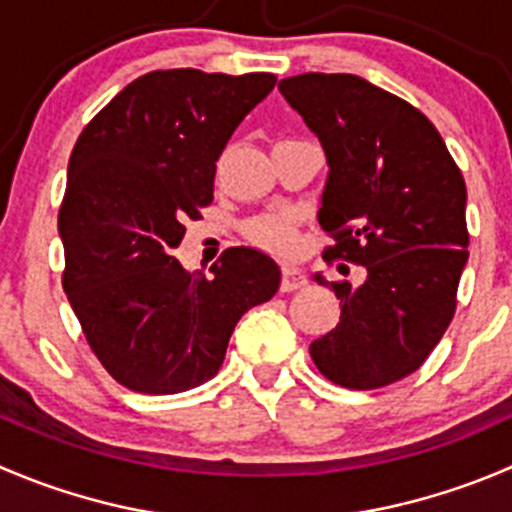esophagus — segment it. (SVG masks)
<instances>
[{"label": "esophagus", "mask_w": 512, "mask_h": 512, "mask_svg": "<svg viewBox=\"0 0 512 512\" xmlns=\"http://www.w3.org/2000/svg\"><path fill=\"white\" fill-rule=\"evenodd\" d=\"M305 272L295 265H287L282 267V282H280V290L282 292H292V290H300L305 287Z\"/></svg>", "instance_id": "1"}]
</instances>
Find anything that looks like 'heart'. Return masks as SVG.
Masks as SVG:
<instances>
[{"label": "heart", "mask_w": 512, "mask_h": 512, "mask_svg": "<svg viewBox=\"0 0 512 512\" xmlns=\"http://www.w3.org/2000/svg\"><path fill=\"white\" fill-rule=\"evenodd\" d=\"M247 237L272 252H290L297 245V220L290 212H275L247 225Z\"/></svg>", "instance_id": "heart-1"}]
</instances>
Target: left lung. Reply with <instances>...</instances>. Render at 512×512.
Wrapping results in <instances>:
<instances>
[{"instance_id": "8db88e82", "label": "left lung", "mask_w": 512, "mask_h": 512, "mask_svg": "<svg viewBox=\"0 0 512 512\" xmlns=\"http://www.w3.org/2000/svg\"><path fill=\"white\" fill-rule=\"evenodd\" d=\"M277 89L330 165L317 215L332 237L322 260L367 272L360 287L317 277L342 312L310 345L312 362L342 388L393 385L428 360L458 307L470 242L463 172L418 107L367 79L307 72Z\"/></svg>"}]
</instances>
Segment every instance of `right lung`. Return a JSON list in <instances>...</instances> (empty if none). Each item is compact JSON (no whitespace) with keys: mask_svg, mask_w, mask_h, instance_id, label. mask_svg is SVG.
I'll return each instance as SVG.
<instances>
[{"mask_svg":"<svg viewBox=\"0 0 512 512\" xmlns=\"http://www.w3.org/2000/svg\"><path fill=\"white\" fill-rule=\"evenodd\" d=\"M270 72L157 69L99 109L69 157L59 207L62 287L104 370L145 395L217 375L237 320L280 287V267L230 247L212 275L172 250L212 205L217 160L275 87Z\"/></svg>","mask_w":512,"mask_h":512,"instance_id":"add662e5","label":"right lung"}]
</instances>
